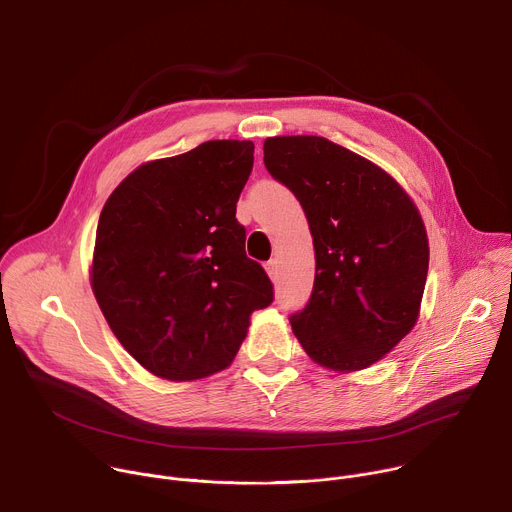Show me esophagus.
<instances>
[{
    "mask_svg": "<svg viewBox=\"0 0 512 512\" xmlns=\"http://www.w3.org/2000/svg\"><path fill=\"white\" fill-rule=\"evenodd\" d=\"M265 269H267V273H269V277L275 281L277 279V259H271V261H267L265 263Z\"/></svg>",
    "mask_w": 512,
    "mask_h": 512,
    "instance_id": "esophagus-1",
    "label": "esophagus"
}]
</instances>
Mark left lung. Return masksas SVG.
<instances>
[{
    "label": "left lung",
    "instance_id": "8db88e82",
    "mask_svg": "<svg viewBox=\"0 0 512 512\" xmlns=\"http://www.w3.org/2000/svg\"><path fill=\"white\" fill-rule=\"evenodd\" d=\"M263 154L314 237V289L291 330L322 367L367 369L419 316L429 265L419 210L387 172L326 137H269Z\"/></svg>",
    "mask_w": 512,
    "mask_h": 512
}]
</instances>
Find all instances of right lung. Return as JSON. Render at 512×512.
Segmentation results:
<instances>
[{
	"mask_svg": "<svg viewBox=\"0 0 512 512\" xmlns=\"http://www.w3.org/2000/svg\"><path fill=\"white\" fill-rule=\"evenodd\" d=\"M253 152V141L214 139L148 162L101 210L95 298L123 348L156 377L194 381L227 369L251 314L273 302L235 216Z\"/></svg>",
	"mask_w": 512,
	"mask_h": 512,
	"instance_id": "add662e5",
	"label": "right lung"
}]
</instances>
